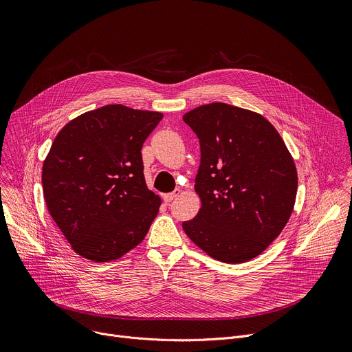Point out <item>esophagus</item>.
Returning <instances> with one entry per match:
<instances>
[{"instance_id":"34e87169","label":"esophagus","mask_w":352,"mask_h":352,"mask_svg":"<svg viewBox=\"0 0 352 352\" xmlns=\"http://www.w3.org/2000/svg\"><path fill=\"white\" fill-rule=\"evenodd\" d=\"M179 195V190H174V192H170V193H164L163 195V200L166 204H170L173 202V200Z\"/></svg>"}]
</instances>
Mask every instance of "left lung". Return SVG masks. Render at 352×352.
Masks as SVG:
<instances>
[{
  "mask_svg": "<svg viewBox=\"0 0 352 352\" xmlns=\"http://www.w3.org/2000/svg\"><path fill=\"white\" fill-rule=\"evenodd\" d=\"M182 120L199 138L195 190L202 208L182 223L216 261L243 263L280 235L294 210L298 174L277 129L261 114L210 103Z\"/></svg>",
  "mask_w": 352,
  "mask_h": 352,
  "instance_id": "obj_1",
  "label": "left lung"
}]
</instances>
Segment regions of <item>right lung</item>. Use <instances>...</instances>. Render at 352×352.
<instances>
[{"mask_svg":"<svg viewBox=\"0 0 352 352\" xmlns=\"http://www.w3.org/2000/svg\"><path fill=\"white\" fill-rule=\"evenodd\" d=\"M162 113L109 104L69 121L43 163L47 209L85 259L110 262L138 246L162 199L146 186L142 146Z\"/></svg>","mask_w":352,"mask_h":352,"instance_id":"add662e5","label":"right lung"}]
</instances>
